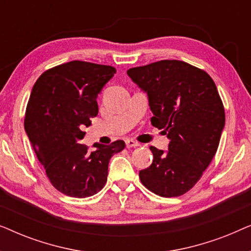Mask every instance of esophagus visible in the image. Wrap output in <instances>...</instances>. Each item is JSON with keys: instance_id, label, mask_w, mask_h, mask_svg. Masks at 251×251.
Wrapping results in <instances>:
<instances>
[{"instance_id": "obj_1", "label": "esophagus", "mask_w": 251, "mask_h": 251, "mask_svg": "<svg viewBox=\"0 0 251 251\" xmlns=\"http://www.w3.org/2000/svg\"><path fill=\"white\" fill-rule=\"evenodd\" d=\"M126 146L128 147V149H131V147L139 146V144L137 143V142H135V140H133V139H126Z\"/></svg>"}]
</instances>
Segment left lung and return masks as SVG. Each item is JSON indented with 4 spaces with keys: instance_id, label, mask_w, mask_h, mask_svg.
Here are the masks:
<instances>
[{
    "instance_id": "obj_1",
    "label": "left lung",
    "mask_w": 251,
    "mask_h": 251,
    "mask_svg": "<svg viewBox=\"0 0 251 251\" xmlns=\"http://www.w3.org/2000/svg\"><path fill=\"white\" fill-rule=\"evenodd\" d=\"M126 74L147 94L152 125L170 140L167 152L150 147L153 162L139 171L140 180L160 197L183 195L210 164L225 126L215 82L180 60H160L130 68Z\"/></svg>"
}]
</instances>
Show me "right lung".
<instances>
[{
  "label": "right lung",
  "mask_w": 251,
  "mask_h": 251,
  "mask_svg": "<svg viewBox=\"0 0 251 251\" xmlns=\"http://www.w3.org/2000/svg\"><path fill=\"white\" fill-rule=\"evenodd\" d=\"M112 66L73 60L44 72L34 84L25 130L50 183L73 198L91 197L107 180L108 163L126 144H97L89 153L80 144L84 126L98 114V94L114 76Z\"/></svg>",
  "instance_id": "add662e5"
}]
</instances>
